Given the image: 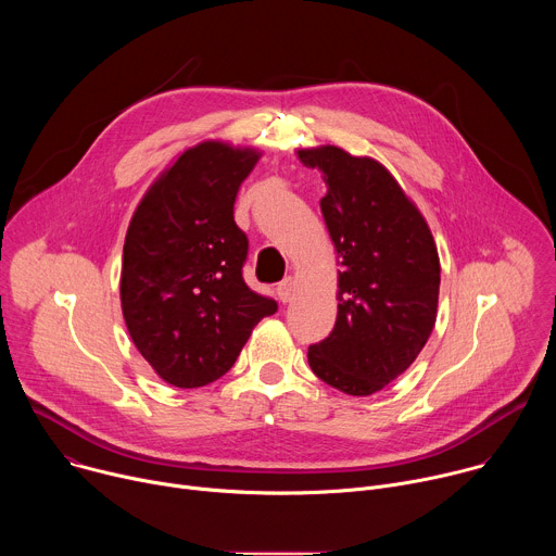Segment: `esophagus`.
I'll use <instances>...</instances> for the list:
<instances>
[{"label":"esophagus","mask_w":556,"mask_h":556,"mask_svg":"<svg viewBox=\"0 0 556 556\" xmlns=\"http://www.w3.org/2000/svg\"><path fill=\"white\" fill-rule=\"evenodd\" d=\"M277 294L283 303H288L294 294V279L292 277H283L279 283H277Z\"/></svg>","instance_id":"34e87169"}]
</instances>
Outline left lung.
<instances>
[{
  "label": "left lung",
  "instance_id": "obj_1",
  "mask_svg": "<svg viewBox=\"0 0 556 556\" xmlns=\"http://www.w3.org/2000/svg\"><path fill=\"white\" fill-rule=\"evenodd\" d=\"M324 174L321 213L339 255V312L328 339L309 345L312 371L350 395L399 378L429 341L440 257L427 219L384 165L341 147L296 149Z\"/></svg>",
  "mask_w": 556,
  "mask_h": 556
}]
</instances>
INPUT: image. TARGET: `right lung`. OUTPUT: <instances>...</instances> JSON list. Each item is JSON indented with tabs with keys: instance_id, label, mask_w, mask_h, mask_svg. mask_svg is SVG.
Returning <instances> with one entry per match:
<instances>
[{
	"instance_id": "right-lung-1",
	"label": "right lung",
	"mask_w": 556,
	"mask_h": 556,
	"mask_svg": "<svg viewBox=\"0 0 556 556\" xmlns=\"http://www.w3.org/2000/svg\"><path fill=\"white\" fill-rule=\"evenodd\" d=\"M262 151L224 140L185 149L138 202L123 247L127 332L165 382L204 387L224 376L277 303L242 277L249 253L232 204Z\"/></svg>"
}]
</instances>
